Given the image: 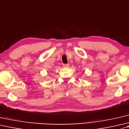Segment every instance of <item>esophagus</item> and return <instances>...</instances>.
<instances>
[{
    "instance_id": "esophagus-1",
    "label": "esophagus",
    "mask_w": 129,
    "mask_h": 129,
    "mask_svg": "<svg viewBox=\"0 0 129 129\" xmlns=\"http://www.w3.org/2000/svg\"><path fill=\"white\" fill-rule=\"evenodd\" d=\"M70 64H63V67H69Z\"/></svg>"
}]
</instances>
